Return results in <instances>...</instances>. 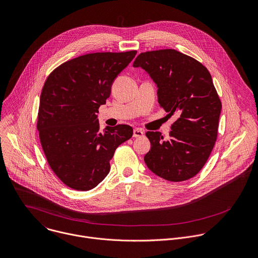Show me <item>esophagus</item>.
Wrapping results in <instances>:
<instances>
[{"instance_id":"1","label":"esophagus","mask_w":258,"mask_h":258,"mask_svg":"<svg viewBox=\"0 0 258 258\" xmlns=\"http://www.w3.org/2000/svg\"><path fill=\"white\" fill-rule=\"evenodd\" d=\"M133 136H134V138H141L144 136V131L141 128H135Z\"/></svg>"}]
</instances>
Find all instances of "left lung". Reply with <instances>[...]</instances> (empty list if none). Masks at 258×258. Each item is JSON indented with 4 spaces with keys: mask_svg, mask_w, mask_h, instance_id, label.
<instances>
[{
    "mask_svg": "<svg viewBox=\"0 0 258 258\" xmlns=\"http://www.w3.org/2000/svg\"><path fill=\"white\" fill-rule=\"evenodd\" d=\"M134 67L144 69L158 87V102L171 116L169 139L147 132L151 150L144 160L156 175L173 182L196 176L215 146L222 103L208 69L175 49L140 53Z\"/></svg>",
    "mask_w": 258,
    "mask_h": 258,
    "instance_id": "left-lung-1",
    "label": "left lung"
}]
</instances>
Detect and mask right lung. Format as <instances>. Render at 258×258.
Wrapping results in <instances>:
<instances>
[{"mask_svg":"<svg viewBox=\"0 0 258 258\" xmlns=\"http://www.w3.org/2000/svg\"><path fill=\"white\" fill-rule=\"evenodd\" d=\"M137 50L94 52L68 60L47 77L40 95L37 130L54 174L67 186L87 191L109 173L116 148L133 136L126 124L100 131L97 112L117 75Z\"/></svg>","mask_w":258,"mask_h":258,"instance_id":"obj_1","label":"right lung"}]
</instances>
